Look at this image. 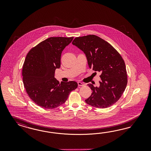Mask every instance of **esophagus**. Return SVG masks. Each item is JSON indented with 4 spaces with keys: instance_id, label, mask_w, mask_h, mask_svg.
<instances>
[{
    "instance_id": "34e87169",
    "label": "esophagus",
    "mask_w": 151,
    "mask_h": 151,
    "mask_svg": "<svg viewBox=\"0 0 151 151\" xmlns=\"http://www.w3.org/2000/svg\"><path fill=\"white\" fill-rule=\"evenodd\" d=\"M78 85L79 86H85V85L84 84V83H83L82 82H78Z\"/></svg>"
}]
</instances>
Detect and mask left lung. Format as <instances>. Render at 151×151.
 <instances>
[{"instance_id":"obj_1","label":"left lung","mask_w":151,"mask_h":151,"mask_svg":"<svg viewBox=\"0 0 151 151\" xmlns=\"http://www.w3.org/2000/svg\"><path fill=\"white\" fill-rule=\"evenodd\" d=\"M72 44L85 53L89 68L101 73L99 87L87 84L92 93L85 102L99 109L113 105L120 99L127 84L126 65L122 56L109 42L95 35L77 37Z\"/></svg>"}]
</instances>
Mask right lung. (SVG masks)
<instances>
[{
    "mask_svg": "<svg viewBox=\"0 0 151 151\" xmlns=\"http://www.w3.org/2000/svg\"><path fill=\"white\" fill-rule=\"evenodd\" d=\"M73 37H51L29 51L22 70L23 83L29 97L42 108L52 109L63 105L70 92L78 87L71 81L60 83L55 77L60 67L62 51Z\"/></svg>",
    "mask_w": 151,
    "mask_h": 151,
    "instance_id": "obj_1",
    "label": "right lung"
}]
</instances>
